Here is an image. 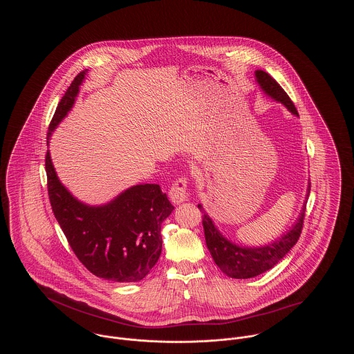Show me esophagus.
Here are the masks:
<instances>
[{
	"label": "esophagus",
	"mask_w": 354,
	"mask_h": 354,
	"mask_svg": "<svg viewBox=\"0 0 354 354\" xmlns=\"http://www.w3.org/2000/svg\"><path fill=\"white\" fill-rule=\"evenodd\" d=\"M188 181L185 177H178L176 181L171 184L170 191H169V198L174 204L185 202L188 199V191H187Z\"/></svg>",
	"instance_id": "1"
}]
</instances>
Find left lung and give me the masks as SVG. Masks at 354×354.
Masks as SVG:
<instances>
[{
	"label": "left lung",
	"mask_w": 354,
	"mask_h": 354,
	"mask_svg": "<svg viewBox=\"0 0 354 354\" xmlns=\"http://www.w3.org/2000/svg\"><path fill=\"white\" fill-rule=\"evenodd\" d=\"M256 80L261 90L270 95L272 100L283 103L293 114L299 115L295 103L289 98V95L283 91V88L264 71H256ZM310 187H308L309 195ZM203 212V227H204V237L207 248L211 253L215 264L221 268L230 278L237 279H247L260 275L270 268H272L283 256L289 252L296 243L299 241L303 230L304 216H305V204L303 211L300 214L299 221L293 225V227L275 240L271 244L263 247H240L230 243L225 239L219 230L215 227L212 219L205 214L202 205H198Z\"/></svg>",
	"instance_id": "8db88e82"
}]
</instances>
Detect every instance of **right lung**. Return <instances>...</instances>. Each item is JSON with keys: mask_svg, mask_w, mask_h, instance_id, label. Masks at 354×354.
I'll list each match as a JSON object with an SVG mask.
<instances>
[{"mask_svg": "<svg viewBox=\"0 0 354 354\" xmlns=\"http://www.w3.org/2000/svg\"><path fill=\"white\" fill-rule=\"evenodd\" d=\"M86 72L73 79L58 103L49 125L48 145L51 132L72 109ZM45 166L54 216L82 264L106 281H142L160 256V225L174 209L160 187L135 185L104 205H87L59 183L49 150Z\"/></svg>", "mask_w": 354, "mask_h": 354, "instance_id": "obj_1", "label": "right lung"}]
</instances>
